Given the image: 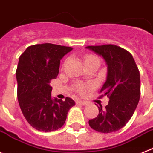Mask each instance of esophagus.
<instances>
[{
  "mask_svg": "<svg viewBox=\"0 0 153 153\" xmlns=\"http://www.w3.org/2000/svg\"><path fill=\"white\" fill-rule=\"evenodd\" d=\"M77 103L82 105H87L88 104L87 102H85V101H82V100H77Z\"/></svg>",
  "mask_w": 153,
  "mask_h": 153,
  "instance_id": "esophagus-1",
  "label": "esophagus"
}]
</instances>
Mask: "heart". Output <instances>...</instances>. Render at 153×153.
I'll list each match as a JSON object with an SVG mask.
<instances>
[{"label":"heart","mask_w":153,"mask_h":153,"mask_svg":"<svg viewBox=\"0 0 153 153\" xmlns=\"http://www.w3.org/2000/svg\"><path fill=\"white\" fill-rule=\"evenodd\" d=\"M93 60H98V59L96 56L92 55H87L85 57H84V63L88 62L93 61ZM88 90V88L86 86L83 85H79L76 88V91H77L79 93H84L86 91Z\"/></svg>","instance_id":"obj_1"}]
</instances>
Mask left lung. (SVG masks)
Here are the masks:
<instances>
[{
	"label": "left lung",
	"mask_w": 153,
	"mask_h": 153,
	"mask_svg": "<svg viewBox=\"0 0 153 153\" xmlns=\"http://www.w3.org/2000/svg\"><path fill=\"white\" fill-rule=\"evenodd\" d=\"M104 59L107 77L100 92L108 97L105 108L98 106V117L89 120L94 131L111 133L119 131L130 120L140 99V74L133 56L120 47L113 45L88 46Z\"/></svg>",
	"instance_id": "left-lung-1"
}]
</instances>
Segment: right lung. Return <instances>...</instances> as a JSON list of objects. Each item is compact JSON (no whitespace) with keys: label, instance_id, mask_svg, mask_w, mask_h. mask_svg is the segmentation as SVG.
Returning a JSON list of instances; mask_svg holds the SVG:
<instances>
[{"label":"right lung","instance_id":"right-lung-1","mask_svg":"<svg viewBox=\"0 0 153 153\" xmlns=\"http://www.w3.org/2000/svg\"><path fill=\"white\" fill-rule=\"evenodd\" d=\"M69 47L42 44L28 47L19 57L17 70L18 101L24 117L33 128L49 132L62 127L75 105L70 98H52L51 80L59 74L60 60Z\"/></svg>","mask_w":153,"mask_h":153}]
</instances>
